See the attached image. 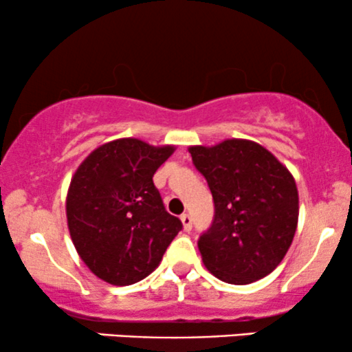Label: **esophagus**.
<instances>
[{"label": "esophagus", "mask_w": 352, "mask_h": 352, "mask_svg": "<svg viewBox=\"0 0 352 352\" xmlns=\"http://www.w3.org/2000/svg\"><path fill=\"white\" fill-rule=\"evenodd\" d=\"M180 220H182V225H184L185 232H190V230H192V217H190L188 213H184V215L180 217Z\"/></svg>", "instance_id": "esophagus-1"}]
</instances>
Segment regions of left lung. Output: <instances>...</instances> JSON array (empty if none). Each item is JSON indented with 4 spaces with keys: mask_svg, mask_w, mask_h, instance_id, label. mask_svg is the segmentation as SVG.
Returning a JSON list of instances; mask_svg holds the SVG:
<instances>
[{
    "mask_svg": "<svg viewBox=\"0 0 352 352\" xmlns=\"http://www.w3.org/2000/svg\"><path fill=\"white\" fill-rule=\"evenodd\" d=\"M188 152L215 201L212 228L199 240L201 261L230 285L261 280L281 263L296 232L300 197L294 177L253 140L190 145Z\"/></svg>",
    "mask_w": 352,
    "mask_h": 352,
    "instance_id": "obj_1",
    "label": "left lung"
}]
</instances>
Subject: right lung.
<instances>
[{"mask_svg":"<svg viewBox=\"0 0 352 352\" xmlns=\"http://www.w3.org/2000/svg\"><path fill=\"white\" fill-rule=\"evenodd\" d=\"M173 152L175 145L124 137L94 148L72 175L66 195L71 240L84 265L109 285L148 276L182 230L152 180Z\"/></svg>","mask_w":352,"mask_h":352,"instance_id":"add662e5","label":"right lung"}]
</instances>
